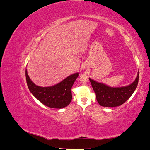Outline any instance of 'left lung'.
<instances>
[{
	"mask_svg": "<svg viewBox=\"0 0 150 150\" xmlns=\"http://www.w3.org/2000/svg\"><path fill=\"white\" fill-rule=\"evenodd\" d=\"M89 79L99 105L103 107H117L125 103L134 92L138 83L139 71L132 83L122 87H111L90 78Z\"/></svg>",
	"mask_w": 150,
	"mask_h": 150,
	"instance_id": "1",
	"label": "left lung"
}]
</instances>
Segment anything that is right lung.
Here are the masks:
<instances>
[{
	"instance_id": "1",
	"label": "right lung",
	"mask_w": 150,
	"mask_h": 150,
	"mask_svg": "<svg viewBox=\"0 0 150 150\" xmlns=\"http://www.w3.org/2000/svg\"><path fill=\"white\" fill-rule=\"evenodd\" d=\"M78 76L79 72H76L58 84L49 87H41L31 81L25 69L26 81L30 92L40 103L51 108L62 109L69 105L72 100L71 88Z\"/></svg>"
}]
</instances>
